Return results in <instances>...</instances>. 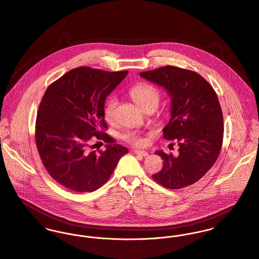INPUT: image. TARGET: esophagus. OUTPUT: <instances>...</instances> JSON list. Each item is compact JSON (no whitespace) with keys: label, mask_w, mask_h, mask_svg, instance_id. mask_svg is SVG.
Wrapping results in <instances>:
<instances>
[{"label":"esophagus","mask_w":259,"mask_h":259,"mask_svg":"<svg viewBox=\"0 0 259 259\" xmlns=\"http://www.w3.org/2000/svg\"><path fill=\"white\" fill-rule=\"evenodd\" d=\"M134 154H136V155H140V156H148V153L146 152V151H142V150H139V149H135L134 151Z\"/></svg>","instance_id":"obj_1"}]
</instances>
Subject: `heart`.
Here are the masks:
<instances>
[{
	"label": "heart",
	"mask_w": 259,
	"mask_h": 259,
	"mask_svg": "<svg viewBox=\"0 0 259 259\" xmlns=\"http://www.w3.org/2000/svg\"><path fill=\"white\" fill-rule=\"evenodd\" d=\"M130 95L133 100L139 105L144 111L148 109L155 110L158 106L161 93L155 86L148 83H139L133 86L130 90ZM119 105L118 98L115 95H112L108 98L104 106L103 113L105 120L109 123H112L116 119L117 108ZM122 139L134 146H142L145 143L144 138L137 132L128 131L122 135Z\"/></svg>",
	"instance_id": "b5f03b06"
}]
</instances>
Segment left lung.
I'll return each instance as SVG.
<instances>
[{
  "label": "left lung",
  "mask_w": 259,
  "mask_h": 259,
  "mask_svg": "<svg viewBox=\"0 0 259 259\" xmlns=\"http://www.w3.org/2000/svg\"><path fill=\"white\" fill-rule=\"evenodd\" d=\"M164 87L171 97V119L163 129L166 140L178 141V155L158 151L164 160L152 175L168 189H180L201 179L214 165L223 141V115L212 86L198 73L175 66L141 72Z\"/></svg>",
  "instance_id": "8db88e82"
}]
</instances>
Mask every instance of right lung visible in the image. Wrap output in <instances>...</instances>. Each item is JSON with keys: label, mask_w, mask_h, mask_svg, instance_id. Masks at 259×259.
<instances>
[{"label": "right lung", "mask_w": 259, "mask_h": 259, "mask_svg": "<svg viewBox=\"0 0 259 259\" xmlns=\"http://www.w3.org/2000/svg\"><path fill=\"white\" fill-rule=\"evenodd\" d=\"M127 74L82 66L47 88L37 113L35 140L44 167L62 186L77 192L95 191L128 153L105 133L103 113L106 97ZM97 140L107 143L105 151L92 150V142Z\"/></svg>", "instance_id": "obj_1"}]
</instances>
